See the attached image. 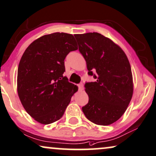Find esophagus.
<instances>
[{
  "mask_svg": "<svg viewBox=\"0 0 156 156\" xmlns=\"http://www.w3.org/2000/svg\"><path fill=\"white\" fill-rule=\"evenodd\" d=\"M78 87H79V90L80 91L83 90V84H82V83H81V84H79Z\"/></svg>",
  "mask_w": 156,
  "mask_h": 156,
  "instance_id": "esophagus-1",
  "label": "esophagus"
}]
</instances>
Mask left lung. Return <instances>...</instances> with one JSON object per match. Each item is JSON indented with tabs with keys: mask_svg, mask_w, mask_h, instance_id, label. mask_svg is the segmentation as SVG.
Returning a JSON list of instances; mask_svg holds the SVG:
<instances>
[{
	"mask_svg": "<svg viewBox=\"0 0 156 156\" xmlns=\"http://www.w3.org/2000/svg\"><path fill=\"white\" fill-rule=\"evenodd\" d=\"M79 50L87 63L88 74L95 82L85 84L89 102L82 111L89 120L109 125L126 111L133 94V74L126 54L118 44L93 32L74 34Z\"/></svg>",
	"mask_w": 156,
	"mask_h": 156,
	"instance_id": "8db88e82",
	"label": "left lung"
}]
</instances>
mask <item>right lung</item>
Listing matches in <instances>:
<instances>
[{"instance_id":"add662e5","label":"right lung","mask_w":156,"mask_h":156,"mask_svg":"<svg viewBox=\"0 0 156 156\" xmlns=\"http://www.w3.org/2000/svg\"><path fill=\"white\" fill-rule=\"evenodd\" d=\"M76 49L72 34L56 32L36 39L24 51L18 68V94L38 122L48 125L59 120L78 90L63 76L64 59Z\"/></svg>"}]
</instances>
